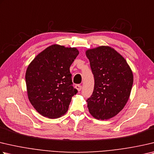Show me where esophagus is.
Returning a JSON list of instances; mask_svg holds the SVG:
<instances>
[{
	"instance_id": "1",
	"label": "esophagus",
	"mask_w": 154,
	"mask_h": 154,
	"mask_svg": "<svg viewBox=\"0 0 154 154\" xmlns=\"http://www.w3.org/2000/svg\"><path fill=\"white\" fill-rule=\"evenodd\" d=\"M75 88L77 89L78 91H80L81 89H82V86L81 85H75Z\"/></svg>"
}]
</instances>
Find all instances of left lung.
<instances>
[{
  "label": "left lung",
  "instance_id": "1",
  "mask_svg": "<svg viewBox=\"0 0 154 154\" xmlns=\"http://www.w3.org/2000/svg\"><path fill=\"white\" fill-rule=\"evenodd\" d=\"M94 77V89L87 100L95 119L107 120L118 114L129 98L133 75L127 61L110 46L86 50Z\"/></svg>",
  "mask_w": 154,
  "mask_h": 154
}]
</instances>
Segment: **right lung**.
<instances>
[{"label": "right lung", "mask_w": 154, "mask_h": 154, "mask_svg": "<svg viewBox=\"0 0 154 154\" xmlns=\"http://www.w3.org/2000/svg\"><path fill=\"white\" fill-rule=\"evenodd\" d=\"M79 53L76 48L54 44L29 65L26 73L27 96L41 115L57 119L67 112L72 97L77 93L69 69Z\"/></svg>", "instance_id": "obj_1"}]
</instances>
